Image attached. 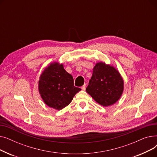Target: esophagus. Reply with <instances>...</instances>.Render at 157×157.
<instances>
[{"instance_id": "34e87169", "label": "esophagus", "mask_w": 157, "mask_h": 157, "mask_svg": "<svg viewBox=\"0 0 157 157\" xmlns=\"http://www.w3.org/2000/svg\"><path fill=\"white\" fill-rule=\"evenodd\" d=\"M81 89L83 90H85V89H86V84H85L84 85H83L81 86Z\"/></svg>"}]
</instances>
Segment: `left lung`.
I'll list each match as a JSON object with an SVG mask.
<instances>
[{"instance_id": "8db88e82", "label": "left lung", "mask_w": 157, "mask_h": 157, "mask_svg": "<svg viewBox=\"0 0 157 157\" xmlns=\"http://www.w3.org/2000/svg\"><path fill=\"white\" fill-rule=\"evenodd\" d=\"M86 92L101 105L107 107L117 102L123 91V80L113 66L103 62L96 63Z\"/></svg>"}]
</instances>
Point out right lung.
<instances>
[{"label": "right lung", "mask_w": 157, "mask_h": 157, "mask_svg": "<svg viewBox=\"0 0 157 157\" xmlns=\"http://www.w3.org/2000/svg\"><path fill=\"white\" fill-rule=\"evenodd\" d=\"M39 90L47 105L60 110L71 102L81 88L74 86L72 75L63 69L62 64L54 62L40 75Z\"/></svg>", "instance_id": "obj_1"}]
</instances>
